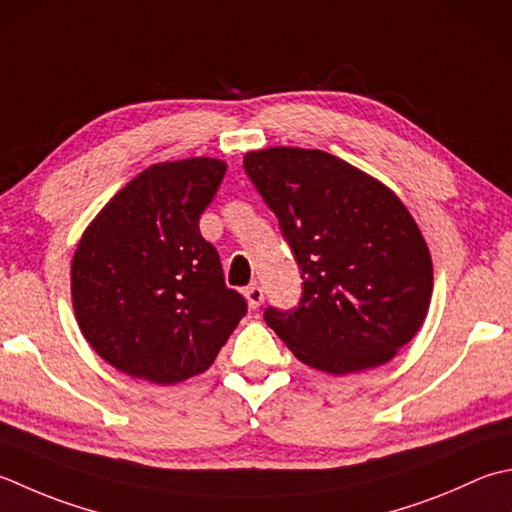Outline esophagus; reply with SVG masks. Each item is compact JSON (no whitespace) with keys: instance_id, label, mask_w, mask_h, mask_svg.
<instances>
[{"instance_id":"1","label":"esophagus","mask_w":512,"mask_h":512,"mask_svg":"<svg viewBox=\"0 0 512 512\" xmlns=\"http://www.w3.org/2000/svg\"><path fill=\"white\" fill-rule=\"evenodd\" d=\"M244 297H246V302H248L250 308H259L264 302V290H262V286L253 284V286H248L244 290Z\"/></svg>"}]
</instances>
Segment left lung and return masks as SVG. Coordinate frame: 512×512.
<instances>
[{"instance_id": "8db88e82", "label": "left lung", "mask_w": 512, "mask_h": 512, "mask_svg": "<svg viewBox=\"0 0 512 512\" xmlns=\"http://www.w3.org/2000/svg\"><path fill=\"white\" fill-rule=\"evenodd\" d=\"M244 168L302 270L295 310L266 324L310 368L350 375L390 362L422 328L433 259L402 199L324 150H250Z\"/></svg>"}]
</instances>
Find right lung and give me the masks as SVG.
Returning <instances> with one entry per match:
<instances>
[{"instance_id": "right-lung-1", "label": "right lung", "mask_w": 512, "mask_h": 512, "mask_svg": "<svg viewBox=\"0 0 512 512\" xmlns=\"http://www.w3.org/2000/svg\"><path fill=\"white\" fill-rule=\"evenodd\" d=\"M224 173L215 157L148 166L79 239L70 264L79 330L130 377L168 386L204 373L246 315L199 233Z\"/></svg>"}]
</instances>
